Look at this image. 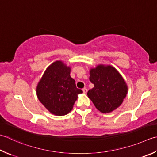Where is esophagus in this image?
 Returning a JSON list of instances; mask_svg holds the SVG:
<instances>
[{
    "label": "esophagus",
    "instance_id": "obj_1",
    "mask_svg": "<svg viewBox=\"0 0 157 157\" xmlns=\"http://www.w3.org/2000/svg\"><path fill=\"white\" fill-rule=\"evenodd\" d=\"M82 90H83V92H84V93H86L88 92V89L86 88H84L82 89Z\"/></svg>",
    "mask_w": 157,
    "mask_h": 157
}]
</instances>
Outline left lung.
<instances>
[{"label":"left lung","instance_id":"obj_1","mask_svg":"<svg viewBox=\"0 0 157 157\" xmlns=\"http://www.w3.org/2000/svg\"><path fill=\"white\" fill-rule=\"evenodd\" d=\"M89 79L94 86L87 94L97 109L109 113L121 105L127 93V87L115 68L97 66L90 70Z\"/></svg>","mask_w":157,"mask_h":157}]
</instances>
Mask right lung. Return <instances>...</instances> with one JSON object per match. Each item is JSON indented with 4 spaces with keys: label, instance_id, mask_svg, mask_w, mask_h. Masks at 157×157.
Segmentation results:
<instances>
[{
    "label": "right lung",
    "instance_id": "add662e5",
    "mask_svg": "<svg viewBox=\"0 0 157 157\" xmlns=\"http://www.w3.org/2000/svg\"><path fill=\"white\" fill-rule=\"evenodd\" d=\"M70 70L61 61L52 63L46 69L36 88L40 102L54 115L67 114L73 109L78 94L83 93L71 78Z\"/></svg>",
    "mask_w": 157,
    "mask_h": 157
}]
</instances>
